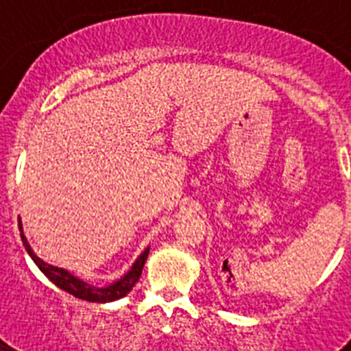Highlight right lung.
I'll list each match as a JSON object with an SVG mask.
<instances>
[{"label": "right lung", "mask_w": 351, "mask_h": 351, "mask_svg": "<svg viewBox=\"0 0 351 351\" xmlns=\"http://www.w3.org/2000/svg\"><path fill=\"white\" fill-rule=\"evenodd\" d=\"M19 230H21V239H23L24 247H26V251L29 253L31 260H33L36 265H38L40 271L47 276L49 280H51L58 288L68 291V293H71V295L77 297V299L89 300V302H112V300H117V299H121V297H125L126 293H128V291L135 287V283L138 281V278H141L142 269H144V263H145V260H147V255H149V247H147V250H144V253H142V255L135 260V263L132 265V269H130V271L126 272V274L123 276L121 280L114 281V283H110L108 287L98 288V287H93V285L86 283V281L79 280L77 276L70 274L66 269L54 267V265H49V263L43 262L42 258H38V256L35 255V251L31 250L26 235H24L21 218H19Z\"/></svg>", "instance_id": "right-lung-1"}]
</instances>
